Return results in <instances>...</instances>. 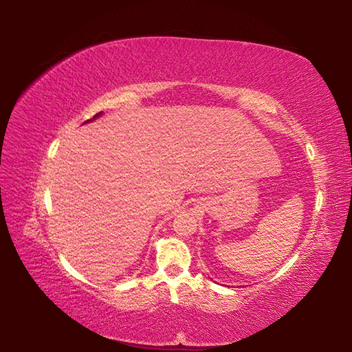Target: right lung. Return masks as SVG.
Instances as JSON below:
<instances>
[{"label":"right lung","instance_id":"obj_1","mask_svg":"<svg viewBox=\"0 0 352 352\" xmlns=\"http://www.w3.org/2000/svg\"><path fill=\"white\" fill-rule=\"evenodd\" d=\"M102 116V111H100V113H97V114H95L94 117H92V119L91 120H87V122H85V123H89V122H94L95 119H98V117H101Z\"/></svg>","mask_w":352,"mask_h":352}]
</instances>
